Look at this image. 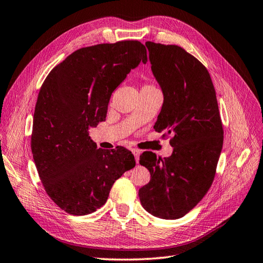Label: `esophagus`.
<instances>
[{"label": "esophagus", "mask_w": 263, "mask_h": 263, "mask_svg": "<svg viewBox=\"0 0 263 263\" xmlns=\"http://www.w3.org/2000/svg\"><path fill=\"white\" fill-rule=\"evenodd\" d=\"M132 152H133V154H134V156H135V161H136V163H138V162H139V155H140L139 151H138V149H136V148H133V149H132Z\"/></svg>", "instance_id": "1"}]
</instances>
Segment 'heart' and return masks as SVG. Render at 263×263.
<instances>
[{"label":"heart","mask_w":263,"mask_h":263,"mask_svg":"<svg viewBox=\"0 0 263 263\" xmlns=\"http://www.w3.org/2000/svg\"><path fill=\"white\" fill-rule=\"evenodd\" d=\"M143 88H155V87H154L153 85H146V86H144Z\"/></svg>","instance_id":"b5f03b06"}]
</instances>
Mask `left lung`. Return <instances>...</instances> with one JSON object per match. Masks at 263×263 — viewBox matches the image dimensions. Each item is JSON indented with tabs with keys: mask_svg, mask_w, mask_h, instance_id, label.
<instances>
[{
	"mask_svg": "<svg viewBox=\"0 0 263 263\" xmlns=\"http://www.w3.org/2000/svg\"><path fill=\"white\" fill-rule=\"evenodd\" d=\"M152 71L164 95L154 129L172 135L170 157L152 152L139 164L151 181L139 189L143 208L154 216L175 220L196 206L213 183L223 146V126L208 69L174 44L146 42Z\"/></svg>",
	"mask_w": 263,
	"mask_h": 263,
	"instance_id": "obj_1",
	"label": "left lung"
}]
</instances>
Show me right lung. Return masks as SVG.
Listing matches in <instances>:
<instances>
[{
	"mask_svg": "<svg viewBox=\"0 0 263 263\" xmlns=\"http://www.w3.org/2000/svg\"><path fill=\"white\" fill-rule=\"evenodd\" d=\"M147 51L136 40L81 48L47 76L37 95L31 149L47 194L71 215L95 212L116 180L135 167L132 152L98 149L89 127L106 120L112 91Z\"/></svg>",
	"mask_w": 263,
	"mask_h": 263,
	"instance_id": "obj_1",
	"label": "right lung"
}]
</instances>
